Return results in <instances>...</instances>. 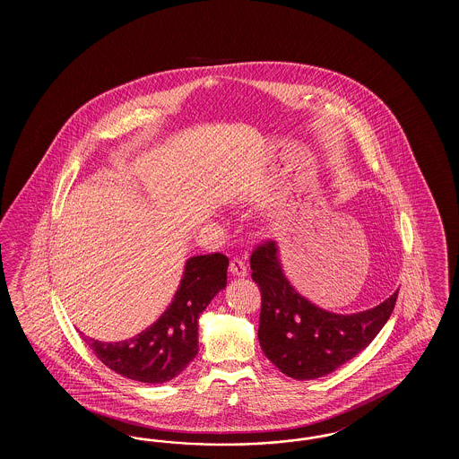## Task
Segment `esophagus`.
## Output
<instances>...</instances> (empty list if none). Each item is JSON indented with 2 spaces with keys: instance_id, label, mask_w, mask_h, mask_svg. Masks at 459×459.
Instances as JSON below:
<instances>
[{
  "instance_id": "1",
  "label": "esophagus",
  "mask_w": 459,
  "mask_h": 459,
  "mask_svg": "<svg viewBox=\"0 0 459 459\" xmlns=\"http://www.w3.org/2000/svg\"><path fill=\"white\" fill-rule=\"evenodd\" d=\"M229 272H230L232 275L244 277V275H247V266H246L244 262L239 260V258H234V260H230V263H229Z\"/></svg>"
}]
</instances>
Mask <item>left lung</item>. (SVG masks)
<instances>
[{"instance_id":"left-lung-1","label":"left lung","mask_w":459,"mask_h":459,"mask_svg":"<svg viewBox=\"0 0 459 459\" xmlns=\"http://www.w3.org/2000/svg\"><path fill=\"white\" fill-rule=\"evenodd\" d=\"M249 264L262 292L260 346L279 370L298 380L328 375L365 350L387 324L397 299L395 290L384 303L352 315L322 309L289 284L275 240L256 246Z\"/></svg>"}]
</instances>
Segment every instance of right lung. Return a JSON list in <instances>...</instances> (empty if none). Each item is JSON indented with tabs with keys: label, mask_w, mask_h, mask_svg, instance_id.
<instances>
[{
	"label": "right lung",
	"mask_w": 459,
	"mask_h": 459,
	"mask_svg": "<svg viewBox=\"0 0 459 459\" xmlns=\"http://www.w3.org/2000/svg\"><path fill=\"white\" fill-rule=\"evenodd\" d=\"M227 266L221 253L189 258L170 306L127 341L101 342L79 333L109 370L144 384L169 382L196 358L197 318L227 285Z\"/></svg>",
	"instance_id": "1"
}]
</instances>
